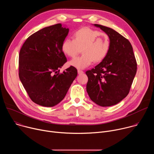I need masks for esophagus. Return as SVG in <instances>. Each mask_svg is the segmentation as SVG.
<instances>
[{"label": "esophagus", "instance_id": "34e87169", "mask_svg": "<svg viewBox=\"0 0 154 154\" xmlns=\"http://www.w3.org/2000/svg\"><path fill=\"white\" fill-rule=\"evenodd\" d=\"M77 72H78V74H82L83 73V71H82V70H80V69H78V70H77Z\"/></svg>", "mask_w": 154, "mask_h": 154}]
</instances>
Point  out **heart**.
<instances>
[{"instance_id": "1", "label": "heart", "mask_w": 154, "mask_h": 154, "mask_svg": "<svg viewBox=\"0 0 154 154\" xmlns=\"http://www.w3.org/2000/svg\"><path fill=\"white\" fill-rule=\"evenodd\" d=\"M74 39L66 38L62 42L63 52L74 58L80 52L81 56L69 62L72 66L84 69L94 61L100 62L107 56L110 49V41L106 33L90 27H82L74 32Z\"/></svg>"}]
</instances>
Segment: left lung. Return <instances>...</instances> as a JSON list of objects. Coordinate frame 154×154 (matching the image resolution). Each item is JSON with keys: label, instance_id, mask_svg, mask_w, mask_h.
<instances>
[{"label": "left lung", "instance_id": "8db88e82", "mask_svg": "<svg viewBox=\"0 0 154 154\" xmlns=\"http://www.w3.org/2000/svg\"><path fill=\"white\" fill-rule=\"evenodd\" d=\"M94 26L108 35L110 49L102 61L86 71L88 78L86 91L96 104L109 106L119 103L129 93L137 73V63L127 39L111 28Z\"/></svg>", "mask_w": 154, "mask_h": 154}]
</instances>
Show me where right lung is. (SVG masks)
Masks as SVG:
<instances>
[{
  "mask_svg": "<svg viewBox=\"0 0 154 154\" xmlns=\"http://www.w3.org/2000/svg\"><path fill=\"white\" fill-rule=\"evenodd\" d=\"M69 29L57 24L34 33L22 46L19 55V77L30 99L41 106L60 103L77 75L71 66L60 73L67 61L61 50Z\"/></svg>",
  "mask_w": 154,
  "mask_h": 154,
  "instance_id": "right-lung-1",
  "label": "right lung"
}]
</instances>
